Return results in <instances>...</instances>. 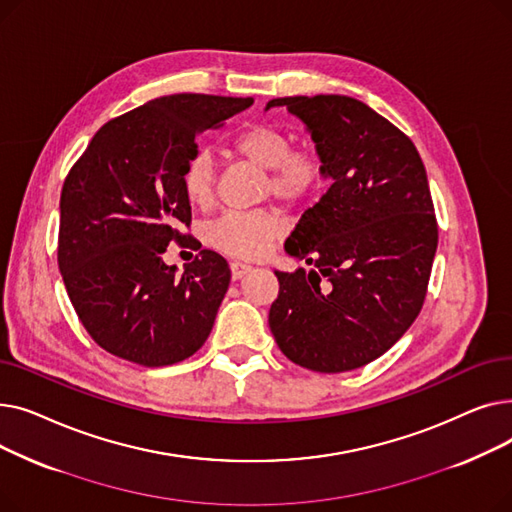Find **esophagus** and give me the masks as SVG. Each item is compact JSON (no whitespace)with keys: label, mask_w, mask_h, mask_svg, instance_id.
I'll return each mask as SVG.
<instances>
[{"label":"esophagus","mask_w":512,"mask_h":512,"mask_svg":"<svg viewBox=\"0 0 512 512\" xmlns=\"http://www.w3.org/2000/svg\"><path fill=\"white\" fill-rule=\"evenodd\" d=\"M230 272H232V280H240V278H245L251 272V265L234 261V263H230Z\"/></svg>","instance_id":"34e87169"}]
</instances>
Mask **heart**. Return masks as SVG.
I'll return each instance as SVG.
<instances>
[{"instance_id":"obj_1","label":"heart","mask_w":512,"mask_h":512,"mask_svg":"<svg viewBox=\"0 0 512 512\" xmlns=\"http://www.w3.org/2000/svg\"><path fill=\"white\" fill-rule=\"evenodd\" d=\"M290 134L267 122H249L228 139V147L238 157L267 172L263 195L276 199L288 209L303 207L324 191L326 161L311 147H290ZM218 184V168L207 151H197L186 161L182 188L186 199L197 207L211 205ZM278 226L263 211H230L211 222L205 240L213 249L238 259H259L274 240Z\"/></svg>"}]
</instances>
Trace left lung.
I'll return each instance as SVG.
<instances>
[{"mask_svg": "<svg viewBox=\"0 0 512 512\" xmlns=\"http://www.w3.org/2000/svg\"><path fill=\"white\" fill-rule=\"evenodd\" d=\"M324 157L328 193L309 207L286 253L311 270L276 272L270 328L280 351L319 373L382 357L419 315L438 249L423 161L405 132L346 95L278 97Z\"/></svg>", "mask_w": 512, "mask_h": 512, "instance_id": "obj_1", "label": "left lung"}]
</instances>
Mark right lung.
Wrapping results in <instances>:
<instances>
[{
	"label": "right lung",
	"mask_w": 512,
	"mask_h": 512,
	"mask_svg": "<svg viewBox=\"0 0 512 512\" xmlns=\"http://www.w3.org/2000/svg\"><path fill=\"white\" fill-rule=\"evenodd\" d=\"M253 97L178 93L103 124L68 172L60 197L58 265L89 336L120 359L174 365L207 340L230 284L209 249L175 274L160 259L170 241L201 248L182 188L199 132L222 126Z\"/></svg>",
	"instance_id": "right-lung-1"
}]
</instances>
